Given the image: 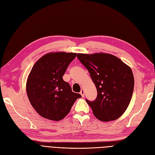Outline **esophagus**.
I'll return each mask as SVG.
<instances>
[{
	"label": "esophagus",
	"mask_w": 155,
	"mask_h": 155,
	"mask_svg": "<svg viewBox=\"0 0 155 155\" xmlns=\"http://www.w3.org/2000/svg\"><path fill=\"white\" fill-rule=\"evenodd\" d=\"M80 93H81L82 97H84V89H82L81 92H80Z\"/></svg>",
	"instance_id": "1"
}]
</instances>
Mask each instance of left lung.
Masks as SVG:
<instances>
[{"label": "left lung", "instance_id": "1", "mask_svg": "<svg viewBox=\"0 0 155 155\" xmlns=\"http://www.w3.org/2000/svg\"><path fill=\"white\" fill-rule=\"evenodd\" d=\"M77 57L90 73L96 86V100L93 102L86 100L94 117L103 122L121 117L133 95L134 77L131 68L109 53H78Z\"/></svg>", "mask_w": 155, "mask_h": 155}]
</instances>
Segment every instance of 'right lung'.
<instances>
[{
    "instance_id": "obj_1",
    "label": "right lung",
    "mask_w": 155,
    "mask_h": 155,
    "mask_svg": "<svg viewBox=\"0 0 155 155\" xmlns=\"http://www.w3.org/2000/svg\"><path fill=\"white\" fill-rule=\"evenodd\" d=\"M76 56V53H48L34 64L27 79L26 92L39 115L50 120H61L82 97L73 92L70 85L62 78Z\"/></svg>"
}]
</instances>
